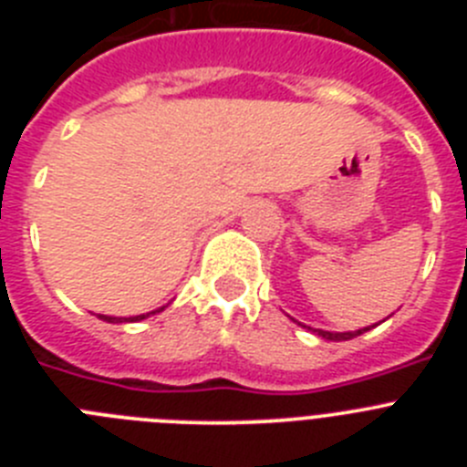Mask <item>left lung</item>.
Instances as JSON below:
<instances>
[{
	"label": "left lung",
	"mask_w": 467,
	"mask_h": 467,
	"mask_svg": "<svg viewBox=\"0 0 467 467\" xmlns=\"http://www.w3.org/2000/svg\"><path fill=\"white\" fill-rule=\"evenodd\" d=\"M369 327L365 329H358V332H325V329H313V332H317V337H323V339L327 341H348L353 339V337H360L362 332H367Z\"/></svg>",
	"instance_id": "8db88e82"
}]
</instances>
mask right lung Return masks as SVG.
I'll list each match as a JSON object with an SVG mask.
<instances>
[{
  "instance_id": "obj_1",
  "label": "right lung",
  "mask_w": 467,
  "mask_h": 467,
  "mask_svg": "<svg viewBox=\"0 0 467 467\" xmlns=\"http://www.w3.org/2000/svg\"><path fill=\"white\" fill-rule=\"evenodd\" d=\"M159 311H163V308H159ZM159 311H154V313H159ZM147 316H150V313H147ZM147 316H135V317H111V316H98V317H102V320H107V323H135V320H142V317H147Z\"/></svg>"
}]
</instances>
